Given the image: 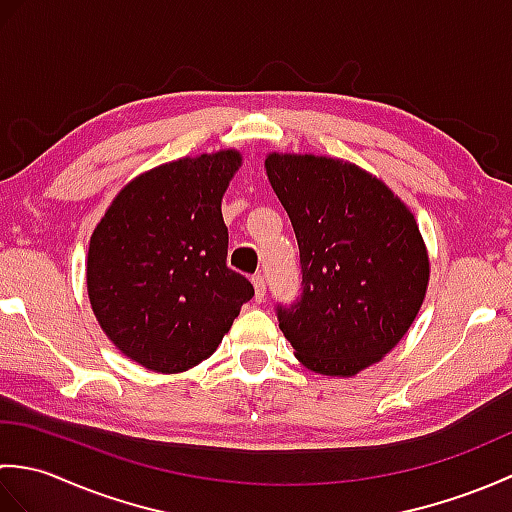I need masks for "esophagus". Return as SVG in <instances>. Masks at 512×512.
Wrapping results in <instances>:
<instances>
[{
	"instance_id": "1",
	"label": "esophagus",
	"mask_w": 512,
	"mask_h": 512,
	"mask_svg": "<svg viewBox=\"0 0 512 512\" xmlns=\"http://www.w3.org/2000/svg\"><path fill=\"white\" fill-rule=\"evenodd\" d=\"M253 286H255V299L264 301V297H266V279H264V275H255Z\"/></svg>"
}]
</instances>
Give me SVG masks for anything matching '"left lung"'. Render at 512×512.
<instances>
[{"mask_svg": "<svg viewBox=\"0 0 512 512\" xmlns=\"http://www.w3.org/2000/svg\"><path fill=\"white\" fill-rule=\"evenodd\" d=\"M270 187L295 228L301 297L277 306L299 361L325 376H354L394 350L429 284L416 217L352 162L268 154Z\"/></svg>", "mask_w": 512, "mask_h": 512, "instance_id": "8db88e82", "label": "left lung"}]
</instances>
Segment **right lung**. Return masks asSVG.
<instances>
[{
	"label": "right lung",
	"mask_w": 512,
	"mask_h": 512,
	"mask_svg": "<svg viewBox=\"0 0 512 512\" xmlns=\"http://www.w3.org/2000/svg\"><path fill=\"white\" fill-rule=\"evenodd\" d=\"M242 154L224 149L140 173L94 228L88 295L118 350L151 372L209 358L231 330L250 281L226 266L222 195Z\"/></svg>",
	"instance_id": "right-lung-1"
}]
</instances>
